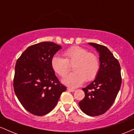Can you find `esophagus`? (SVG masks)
I'll return each mask as SVG.
<instances>
[{
  "label": "esophagus",
  "mask_w": 134,
  "mask_h": 134,
  "mask_svg": "<svg viewBox=\"0 0 134 134\" xmlns=\"http://www.w3.org/2000/svg\"><path fill=\"white\" fill-rule=\"evenodd\" d=\"M67 89H68V91H70V92H74V91H75V89H73V88H68Z\"/></svg>",
  "instance_id": "esophagus-1"
}]
</instances>
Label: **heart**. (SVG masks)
<instances>
[{"label":"heart","mask_w":134,"mask_h":134,"mask_svg":"<svg viewBox=\"0 0 134 134\" xmlns=\"http://www.w3.org/2000/svg\"><path fill=\"white\" fill-rule=\"evenodd\" d=\"M64 58L55 55L51 61V67L55 73L64 78L70 71L73 66V73L63 80L67 86L76 88L87 82L93 80L98 75L100 62L95 54L88 52L87 49L79 46H72L63 53Z\"/></svg>","instance_id":"1"}]
</instances>
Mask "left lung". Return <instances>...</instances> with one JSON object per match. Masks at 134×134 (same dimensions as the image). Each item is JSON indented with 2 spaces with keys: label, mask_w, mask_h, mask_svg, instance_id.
I'll return each mask as SVG.
<instances>
[{
  "label": "left lung",
  "mask_w": 134,
  "mask_h": 134,
  "mask_svg": "<svg viewBox=\"0 0 134 134\" xmlns=\"http://www.w3.org/2000/svg\"><path fill=\"white\" fill-rule=\"evenodd\" d=\"M99 53L100 68L96 79L83 88L85 97L79 104L87 115H103L115 102L121 87V68L118 61L105 46L88 43Z\"/></svg>",
  "instance_id": "1"
}]
</instances>
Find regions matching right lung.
Masks as SVG:
<instances>
[{
  "label": "right lung",
  "mask_w": 134,
  "mask_h": 134,
  "mask_svg": "<svg viewBox=\"0 0 134 134\" xmlns=\"http://www.w3.org/2000/svg\"><path fill=\"white\" fill-rule=\"evenodd\" d=\"M61 46L43 42L30 46L18 59L13 87L22 106L30 113H49L58 103L66 87L60 83L51 61Z\"/></svg>",
  "instance_id": "right-lung-1"
}]
</instances>
